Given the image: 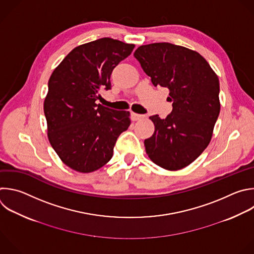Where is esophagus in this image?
<instances>
[{
  "mask_svg": "<svg viewBox=\"0 0 254 254\" xmlns=\"http://www.w3.org/2000/svg\"><path fill=\"white\" fill-rule=\"evenodd\" d=\"M144 118V116H142V115H138V114H134V113H131V120L132 121H139V120H141V119H143Z\"/></svg>",
  "mask_w": 254,
  "mask_h": 254,
  "instance_id": "34e87169",
  "label": "esophagus"
}]
</instances>
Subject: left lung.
<instances>
[{
	"label": "left lung",
	"instance_id": "1",
	"mask_svg": "<svg viewBox=\"0 0 254 254\" xmlns=\"http://www.w3.org/2000/svg\"><path fill=\"white\" fill-rule=\"evenodd\" d=\"M134 58L154 87L170 90L173 112L149 117L153 134L144 140L148 157L167 171L194 161L210 142L220 112L219 80L197 52L171 43L138 47Z\"/></svg>",
	"mask_w": 254,
	"mask_h": 254
}]
</instances>
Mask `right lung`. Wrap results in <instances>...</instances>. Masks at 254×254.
I'll use <instances>...</instances> for the list:
<instances>
[{
    "mask_svg": "<svg viewBox=\"0 0 254 254\" xmlns=\"http://www.w3.org/2000/svg\"><path fill=\"white\" fill-rule=\"evenodd\" d=\"M134 45L102 38L74 48L54 69L44 102L51 145L71 170L95 172L113 156L119 135L130 125L129 112L97 101L112 87L113 69Z\"/></svg>",
    "mask_w": 254,
    "mask_h": 254,
    "instance_id": "1",
    "label": "right lung"
}]
</instances>
